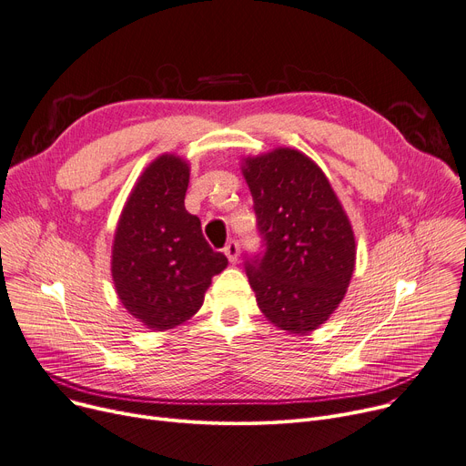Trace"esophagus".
Wrapping results in <instances>:
<instances>
[{
  "label": "esophagus",
  "instance_id": "34e87169",
  "mask_svg": "<svg viewBox=\"0 0 466 466\" xmlns=\"http://www.w3.org/2000/svg\"><path fill=\"white\" fill-rule=\"evenodd\" d=\"M223 251H225L227 258H228L232 264H236L238 258H239V243H238L236 239H230V241L225 245Z\"/></svg>",
  "mask_w": 466,
  "mask_h": 466
}]
</instances>
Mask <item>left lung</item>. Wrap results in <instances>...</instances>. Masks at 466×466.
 I'll return each mask as SVG.
<instances>
[{"mask_svg": "<svg viewBox=\"0 0 466 466\" xmlns=\"http://www.w3.org/2000/svg\"><path fill=\"white\" fill-rule=\"evenodd\" d=\"M264 249L245 260L260 311L279 329L309 333L345 298L356 262L349 217L324 172L298 149L245 161Z\"/></svg>", "mask_w": 466, "mask_h": 466, "instance_id": "1", "label": "left lung"}]
</instances>
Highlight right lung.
<instances>
[{
  "label": "right lung",
  "instance_id": "1",
  "mask_svg": "<svg viewBox=\"0 0 466 466\" xmlns=\"http://www.w3.org/2000/svg\"><path fill=\"white\" fill-rule=\"evenodd\" d=\"M189 167L161 155L140 176L121 211L112 247V279L127 311L151 329H170L202 307L211 277L228 260L206 241L185 209Z\"/></svg>",
  "mask_w": 466,
  "mask_h": 466
}]
</instances>
